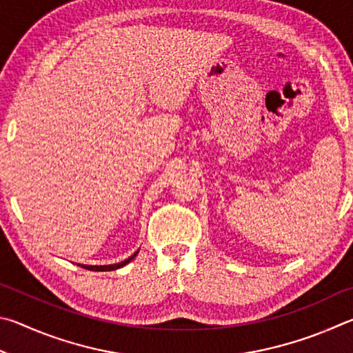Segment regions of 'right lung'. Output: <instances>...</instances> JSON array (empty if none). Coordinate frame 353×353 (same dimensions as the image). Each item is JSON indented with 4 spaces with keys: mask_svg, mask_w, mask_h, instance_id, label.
<instances>
[{
    "mask_svg": "<svg viewBox=\"0 0 353 353\" xmlns=\"http://www.w3.org/2000/svg\"><path fill=\"white\" fill-rule=\"evenodd\" d=\"M138 252H139V250L136 251V252H133L132 256H130L128 259H125V261L119 262V263H111V265H82V268H86V270H90V271H113V270L125 267L127 263L132 262L133 259H134L136 256H138ZM77 265H80V263H77Z\"/></svg>",
    "mask_w": 353,
    "mask_h": 353,
    "instance_id": "obj_1",
    "label": "right lung"
}]
</instances>
